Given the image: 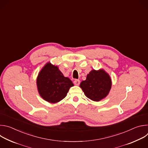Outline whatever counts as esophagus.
Listing matches in <instances>:
<instances>
[{"instance_id":"1","label":"esophagus","mask_w":148,"mask_h":148,"mask_svg":"<svg viewBox=\"0 0 148 148\" xmlns=\"http://www.w3.org/2000/svg\"><path fill=\"white\" fill-rule=\"evenodd\" d=\"M74 83L75 85L78 86L79 84V83H80V81H79V79H75V80L74 81Z\"/></svg>"}]
</instances>
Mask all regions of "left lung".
I'll use <instances>...</instances> for the list:
<instances>
[{
	"instance_id": "8db88e82",
	"label": "left lung",
	"mask_w": 148,
	"mask_h": 148,
	"mask_svg": "<svg viewBox=\"0 0 148 148\" xmlns=\"http://www.w3.org/2000/svg\"><path fill=\"white\" fill-rule=\"evenodd\" d=\"M110 75L103 70H92L87 75L85 81L80 84V87L87 98L99 101L106 97L111 88Z\"/></svg>"
}]
</instances>
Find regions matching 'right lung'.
I'll list each match as a JSON object with an SVG mask.
<instances>
[{
  "label": "right lung",
  "mask_w": 148,
  "mask_h": 148,
  "mask_svg": "<svg viewBox=\"0 0 148 148\" xmlns=\"http://www.w3.org/2000/svg\"><path fill=\"white\" fill-rule=\"evenodd\" d=\"M37 85L40 96L50 103H56L64 98L70 88L74 86L57 66L49 62L39 73Z\"/></svg>",
  "instance_id": "obj_1"
}]
</instances>
